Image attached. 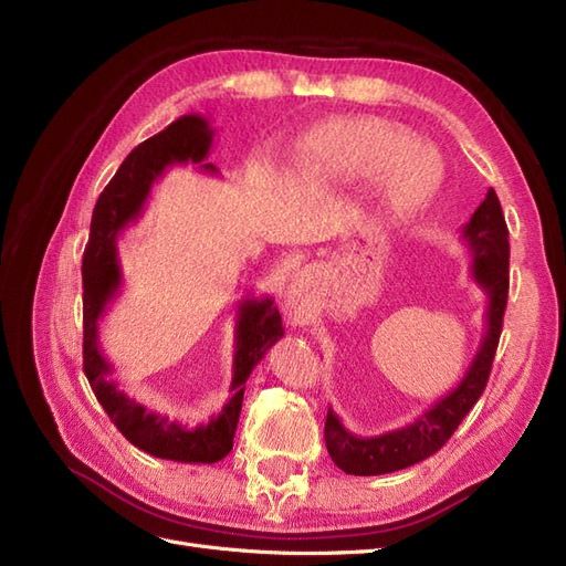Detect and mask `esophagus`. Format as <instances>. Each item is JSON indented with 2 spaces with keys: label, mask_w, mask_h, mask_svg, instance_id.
I'll use <instances>...</instances> for the list:
<instances>
[{
  "label": "esophagus",
  "mask_w": 566,
  "mask_h": 566,
  "mask_svg": "<svg viewBox=\"0 0 566 566\" xmlns=\"http://www.w3.org/2000/svg\"><path fill=\"white\" fill-rule=\"evenodd\" d=\"M306 293H310V276H306V273H297L293 283H290V287H287V304H293V306L302 304Z\"/></svg>",
  "instance_id": "34e87169"
}]
</instances>
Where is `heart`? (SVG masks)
Here are the masks:
<instances>
[{"label": "heart", "mask_w": 566, "mask_h": 566, "mask_svg": "<svg viewBox=\"0 0 566 566\" xmlns=\"http://www.w3.org/2000/svg\"><path fill=\"white\" fill-rule=\"evenodd\" d=\"M295 172L321 186H352L378 176L364 212L368 231H391L413 219L437 186V167L408 134L373 117H339L304 136Z\"/></svg>", "instance_id": "b5f03b06"}]
</instances>
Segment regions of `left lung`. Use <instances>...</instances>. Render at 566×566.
<instances>
[{"label":"left lung","mask_w":566,"mask_h":566,"mask_svg":"<svg viewBox=\"0 0 566 566\" xmlns=\"http://www.w3.org/2000/svg\"><path fill=\"white\" fill-rule=\"evenodd\" d=\"M460 235L472 256V279L486 295L482 345H479L458 387H453L447 397L437 399L430 408H424L413 422L399 427V430L378 437H356L352 430H347L335 410L328 408L323 432L325 447H328L335 465L347 474H387L434 455L458 430V424L470 413L476 399L482 397L495 349H499L510 285L507 227L501 200L493 188H489L484 202L474 210Z\"/></svg>","instance_id":"obj_1"}]
</instances>
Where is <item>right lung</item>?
Wrapping results in <instances>:
<instances>
[{
  "label": "right lung",
  "instance_id": "obj_1",
  "mask_svg": "<svg viewBox=\"0 0 566 566\" xmlns=\"http://www.w3.org/2000/svg\"><path fill=\"white\" fill-rule=\"evenodd\" d=\"M212 139L214 129L210 127V119L193 113L181 115L167 129L136 146L96 200L90 243L82 260L84 375H87L98 403L136 449L165 460L208 462V465L227 458L233 449V434L238 418H241L250 373L285 333L279 306H273L271 297H245L238 304L233 378L229 387L231 399L219 416H212L210 422L198 427H188L165 413H156L111 380L113 364L101 349L98 321L104 318L108 304L117 297L119 285H123V271L117 262V235L142 217L153 184L165 175L167 167L193 165L202 172L217 175V167L205 163L210 156Z\"/></svg>",
  "mask_w": 566,
  "mask_h": 566
}]
</instances>
